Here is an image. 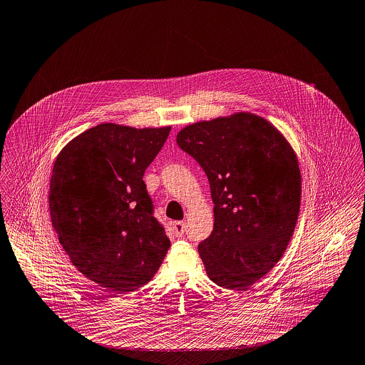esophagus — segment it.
Instances as JSON below:
<instances>
[{
    "label": "esophagus",
    "mask_w": 365,
    "mask_h": 365,
    "mask_svg": "<svg viewBox=\"0 0 365 365\" xmlns=\"http://www.w3.org/2000/svg\"><path fill=\"white\" fill-rule=\"evenodd\" d=\"M173 230H174L177 237H181L185 232V222H174Z\"/></svg>",
    "instance_id": "34e87169"
}]
</instances>
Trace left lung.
Returning <instances> with one entry per match:
<instances>
[{
    "instance_id": "8db88e82",
    "label": "left lung",
    "mask_w": 365,
    "mask_h": 365,
    "mask_svg": "<svg viewBox=\"0 0 365 365\" xmlns=\"http://www.w3.org/2000/svg\"><path fill=\"white\" fill-rule=\"evenodd\" d=\"M178 146L207 175L213 232L198 247L217 286L247 290L283 257L299 219L297 155L266 118L238 111L177 133Z\"/></svg>"
}]
</instances>
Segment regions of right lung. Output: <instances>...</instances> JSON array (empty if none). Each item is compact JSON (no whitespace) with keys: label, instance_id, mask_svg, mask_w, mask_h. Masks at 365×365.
I'll return each instance as SVG.
<instances>
[{"label":"right lung","instance_id":"add662e5","mask_svg":"<svg viewBox=\"0 0 365 365\" xmlns=\"http://www.w3.org/2000/svg\"><path fill=\"white\" fill-rule=\"evenodd\" d=\"M170 130L103 123L54 162L48 206L58 241L72 265L115 296L152 280L170 248L142 180Z\"/></svg>","mask_w":365,"mask_h":365}]
</instances>
